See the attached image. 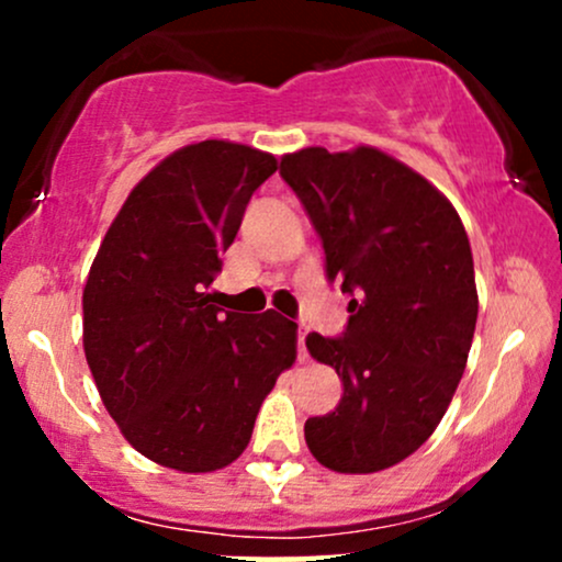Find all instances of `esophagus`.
I'll return each instance as SVG.
<instances>
[{
    "mask_svg": "<svg viewBox=\"0 0 562 562\" xmlns=\"http://www.w3.org/2000/svg\"><path fill=\"white\" fill-rule=\"evenodd\" d=\"M303 340H306V333L299 330V359H301V362H306L308 353H306V344H303Z\"/></svg>",
    "mask_w": 562,
    "mask_h": 562,
    "instance_id": "34e87169",
    "label": "esophagus"
}]
</instances>
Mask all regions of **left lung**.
Wrapping results in <instances>:
<instances>
[{"mask_svg":"<svg viewBox=\"0 0 562 562\" xmlns=\"http://www.w3.org/2000/svg\"><path fill=\"white\" fill-rule=\"evenodd\" d=\"M348 301L340 338L306 348L344 383L338 406L303 425L335 473H378L428 441L465 372L479 293L460 214L428 179L378 147H303L280 160Z\"/></svg>","mask_w":562,"mask_h":562,"instance_id":"8db88e82","label":"left lung"}]
</instances>
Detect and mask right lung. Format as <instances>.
<instances>
[{"mask_svg": "<svg viewBox=\"0 0 562 562\" xmlns=\"http://www.w3.org/2000/svg\"><path fill=\"white\" fill-rule=\"evenodd\" d=\"M272 153L205 139L128 192L83 285V353L102 404L139 454L182 473L227 468L295 362L299 325L222 312L209 290Z\"/></svg>", "mask_w": 562, "mask_h": 562, "instance_id": "add662e5", "label": "right lung"}]
</instances>
